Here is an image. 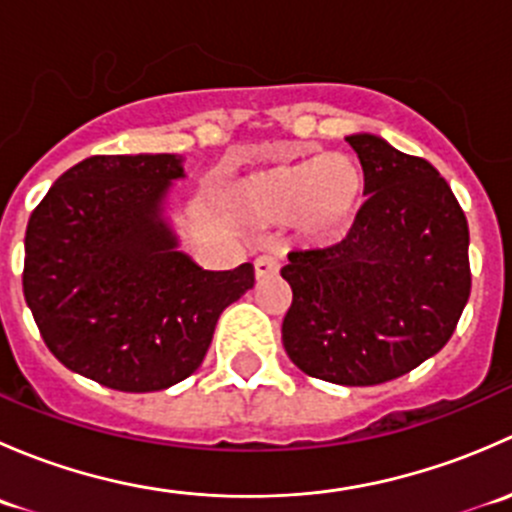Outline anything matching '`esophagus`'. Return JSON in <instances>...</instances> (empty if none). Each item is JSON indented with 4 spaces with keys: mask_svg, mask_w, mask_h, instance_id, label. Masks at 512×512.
I'll list each match as a JSON object with an SVG mask.
<instances>
[{
    "mask_svg": "<svg viewBox=\"0 0 512 512\" xmlns=\"http://www.w3.org/2000/svg\"><path fill=\"white\" fill-rule=\"evenodd\" d=\"M277 270H280V265H277L275 257L262 255V257H257V260H255V277H257V280H265V277L277 275Z\"/></svg>",
    "mask_w": 512,
    "mask_h": 512,
    "instance_id": "obj_1",
    "label": "esophagus"
}]
</instances>
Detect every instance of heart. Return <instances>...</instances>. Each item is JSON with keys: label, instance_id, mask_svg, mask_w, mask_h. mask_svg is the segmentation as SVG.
Returning a JSON list of instances; mask_svg holds the SVG:
<instances>
[{"label": "heart", "instance_id": "b5f03b06", "mask_svg": "<svg viewBox=\"0 0 512 512\" xmlns=\"http://www.w3.org/2000/svg\"><path fill=\"white\" fill-rule=\"evenodd\" d=\"M366 175L347 153L287 160L252 170L237 183L242 213L257 223H292L309 242H334L347 235L364 205Z\"/></svg>", "mask_w": 512, "mask_h": 512}]
</instances>
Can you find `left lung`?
I'll list each match as a JSON object with an SVG mask.
<instances>
[{"instance_id":"left-lung-1","label":"left lung","mask_w":512,"mask_h":512,"mask_svg":"<svg viewBox=\"0 0 512 512\" xmlns=\"http://www.w3.org/2000/svg\"><path fill=\"white\" fill-rule=\"evenodd\" d=\"M366 200L347 237L289 252L282 344L304 374L376 386L441 352L471 294L468 220L428 160L379 136L347 138Z\"/></svg>"}]
</instances>
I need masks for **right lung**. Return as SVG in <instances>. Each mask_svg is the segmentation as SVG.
<instances>
[{
    "label": "right lung",
    "mask_w": 512,
    "mask_h": 512,
    "mask_svg": "<svg viewBox=\"0 0 512 512\" xmlns=\"http://www.w3.org/2000/svg\"><path fill=\"white\" fill-rule=\"evenodd\" d=\"M170 153L91 156L34 208L24 237V299L49 352L76 374L128 394L188 379L225 307L255 285L250 262L195 265L163 218Z\"/></svg>",
    "instance_id": "obj_1"
}]
</instances>
